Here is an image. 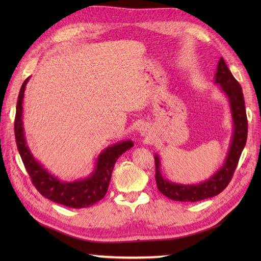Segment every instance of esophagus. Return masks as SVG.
<instances>
[{
    "label": "esophagus",
    "instance_id": "esophagus-1",
    "mask_svg": "<svg viewBox=\"0 0 261 261\" xmlns=\"http://www.w3.org/2000/svg\"><path fill=\"white\" fill-rule=\"evenodd\" d=\"M140 134L142 136H148L149 135V129H148L146 125H143V126L140 127Z\"/></svg>",
    "mask_w": 261,
    "mask_h": 261
}]
</instances>
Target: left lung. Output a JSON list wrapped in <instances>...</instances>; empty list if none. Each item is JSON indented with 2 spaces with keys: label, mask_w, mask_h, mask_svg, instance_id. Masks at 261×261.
<instances>
[{
  "label": "left lung",
  "mask_w": 261,
  "mask_h": 261,
  "mask_svg": "<svg viewBox=\"0 0 261 261\" xmlns=\"http://www.w3.org/2000/svg\"><path fill=\"white\" fill-rule=\"evenodd\" d=\"M214 84L220 86L221 92L228 98L230 105L233 131H232L228 154L222 166L212 176L197 184H180V182L165 178L160 170V166H162L160 158L157 153L154 154L157 187L160 193L173 201L197 202L220 194L230 182L241 152L246 146L248 121L242 88L231 74L223 58H220L218 67H216Z\"/></svg>",
  "instance_id": "obj_1"
}]
</instances>
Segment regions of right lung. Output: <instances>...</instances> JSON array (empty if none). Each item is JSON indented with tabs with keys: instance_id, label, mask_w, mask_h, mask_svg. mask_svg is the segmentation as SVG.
Masks as SVG:
<instances>
[{
	"instance_id": "1",
	"label": "right lung",
	"mask_w": 261,
	"mask_h": 261,
	"mask_svg": "<svg viewBox=\"0 0 261 261\" xmlns=\"http://www.w3.org/2000/svg\"><path fill=\"white\" fill-rule=\"evenodd\" d=\"M30 77L23 82L16 103L14 134L18 150L33 185L39 193L50 201L73 208L88 207L102 199L108 192L114 165L120 156L134 147L131 140H123L109 146L99 152L92 173L85 178L74 181L59 179L37 160L27 143L23 126V97Z\"/></svg>"
}]
</instances>
